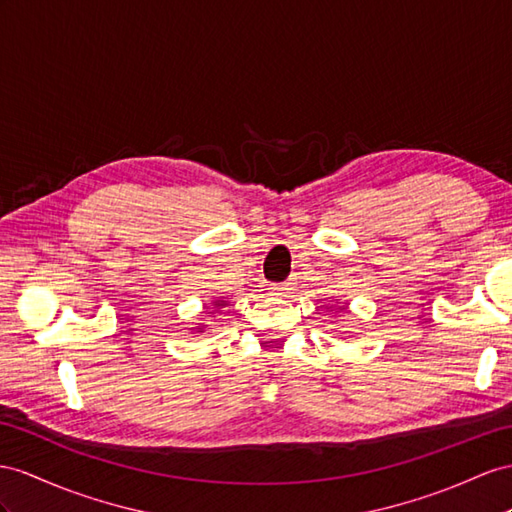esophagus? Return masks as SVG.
<instances>
[{
	"mask_svg": "<svg viewBox=\"0 0 512 512\" xmlns=\"http://www.w3.org/2000/svg\"><path fill=\"white\" fill-rule=\"evenodd\" d=\"M292 283H281V285H272L270 287V292L274 294V296H287V294H292Z\"/></svg>",
	"mask_w": 512,
	"mask_h": 512,
	"instance_id": "esophagus-1",
	"label": "esophagus"
}]
</instances>
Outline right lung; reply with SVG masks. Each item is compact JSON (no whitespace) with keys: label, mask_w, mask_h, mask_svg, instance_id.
<instances>
[{"label":"right lung","mask_w":512,"mask_h":512,"mask_svg":"<svg viewBox=\"0 0 512 512\" xmlns=\"http://www.w3.org/2000/svg\"><path fill=\"white\" fill-rule=\"evenodd\" d=\"M227 303H229V300H227V298H222V296L212 298V305H214V309L227 307ZM205 326H207V324H199V326H194V329H190V331H192V333H203V331H205Z\"/></svg>","instance_id":"1"}]
</instances>
